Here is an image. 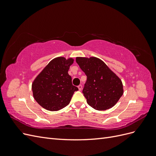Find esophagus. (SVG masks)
Here are the masks:
<instances>
[{"label": "esophagus", "mask_w": 156, "mask_h": 156, "mask_svg": "<svg viewBox=\"0 0 156 156\" xmlns=\"http://www.w3.org/2000/svg\"><path fill=\"white\" fill-rule=\"evenodd\" d=\"M78 88H79V90H82V85H81V84H80V85L78 86Z\"/></svg>", "instance_id": "esophagus-1"}]
</instances>
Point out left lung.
I'll return each mask as SVG.
<instances>
[{
  "label": "left lung",
  "instance_id": "left-lung-1",
  "mask_svg": "<svg viewBox=\"0 0 156 156\" xmlns=\"http://www.w3.org/2000/svg\"><path fill=\"white\" fill-rule=\"evenodd\" d=\"M76 62L87 76L83 90L88 104L98 111L112 108L124 93L123 84L118 75L97 57H77Z\"/></svg>",
  "mask_w": 156,
  "mask_h": 156
}]
</instances>
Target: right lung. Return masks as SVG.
I'll return each instance as SVG.
<instances>
[{
  "label": "right lung",
  "instance_id": "add662e5",
  "mask_svg": "<svg viewBox=\"0 0 156 156\" xmlns=\"http://www.w3.org/2000/svg\"><path fill=\"white\" fill-rule=\"evenodd\" d=\"M73 62V58H55L33 81V97L45 109L50 111L62 109L69 104L74 92L79 90L73 85L72 77L68 74Z\"/></svg>",
  "mask_w": 156,
  "mask_h": 156
}]
</instances>
